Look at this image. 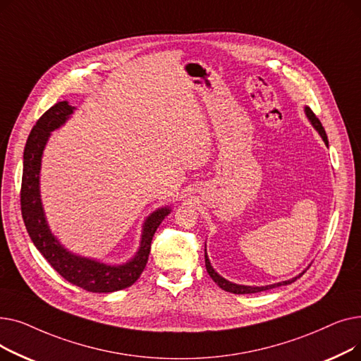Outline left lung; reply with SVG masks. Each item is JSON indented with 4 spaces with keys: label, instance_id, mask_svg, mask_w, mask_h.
<instances>
[{
    "label": "left lung",
    "instance_id": "1",
    "mask_svg": "<svg viewBox=\"0 0 361 361\" xmlns=\"http://www.w3.org/2000/svg\"><path fill=\"white\" fill-rule=\"evenodd\" d=\"M305 111H306L307 118L310 120V123L313 124V127L319 131V135L322 136V139H324V142H325L326 146H328V136H326L324 126H322V123L319 121V118L314 116V112H313L309 106H306ZM204 252H206V249H204ZM204 264H206L207 274L211 275V278L218 283V286H219L222 290L228 291V293H233V294H253V293L267 291V290H271V288H275V287H281V286H288V283L297 281V278H300L302 274H305V272H302V274H300L298 276H295V278H293V279L283 281V282H278V283H272V286H267V287H249V286H238V283L230 282V281H226L225 278H222V276H221L218 272H215V269L211 267V262H209V259H207V255H206V253H204Z\"/></svg>",
    "mask_w": 361,
    "mask_h": 361
}]
</instances>
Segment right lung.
<instances>
[{"mask_svg": "<svg viewBox=\"0 0 361 361\" xmlns=\"http://www.w3.org/2000/svg\"><path fill=\"white\" fill-rule=\"evenodd\" d=\"M74 106L67 101L52 105L36 121L27 137L23 152V177L20 190L22 216L35 247L42 253L51 267L64 279L90 293H114L135 283L142 275L150 253V243L164 218L171 212L161 207L143 224L142 241L136 256L126 264L111 267L87 257L75 256L66 250L54 237L45 219L39 193V173L44 147L51 131L63 126L71 116Z\"/></svg>", "mask_w": 361, "mask_h": 361, "instance_id": "obj_1", "label": "right lung"}]
</instances>
